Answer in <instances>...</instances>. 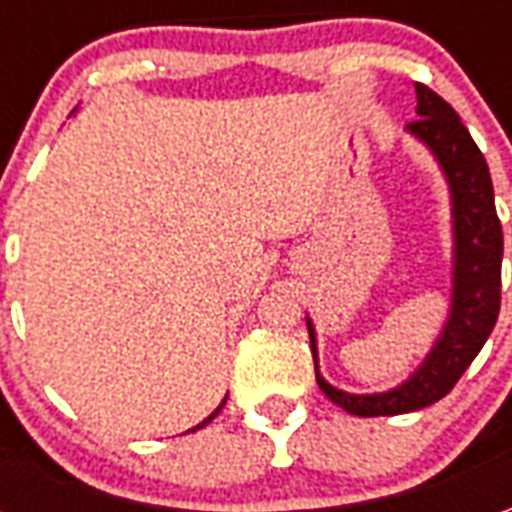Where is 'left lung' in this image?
I'll use <instances>...</instances> for the list:
<instances>
[{
	"mask_svg": "<svg viewBox=\"0 0 512 512\" xmlns=\"http://www.w3.org/2000/svg\"><path fill=\"white\" fill-rule=\"evenodd\" d=\"M417 120L408 131L419 136L436 153L452 191L455 219V290H452L450 321L439 343L430 351L406 384L381 395H348L326 384L318 373L315 334L310 323V348L315 356V378L323 395L356 417H392L433 406L450 395L458 378L472 365L474 356L494 332L502 301V224L496 216L494 183L480 147L469 128L455 115L441 95L428 84L417 82Z\"/></svg>",
	"mask_w": 512,
	"mask_h": 512,
	"instance_id": "left-lung-1",
	"label": "left lung"
}]
</instances>
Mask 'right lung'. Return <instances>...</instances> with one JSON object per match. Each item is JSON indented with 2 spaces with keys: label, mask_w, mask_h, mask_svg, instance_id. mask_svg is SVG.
Masks as SVG:
<instances>
[{
  "label": "right lung",
  "mask_w": 512,
  "mask_h": 512,
  "mask_svg": "<svg viewBox=\"0 0 512 512\" xmlns=\"http://www.w3.org/2000/svg\"><path fill=\"white\" fill-rule=\"evenodd\" d=\"M222 406H224V403H222ZM222 406H219V408H216V411H213V414H211V417H208V419H202V422H200V425H197V428H191V430H200V428H205V425H208V422H211V419H213V417H216V414H219V411H222Z\"/></svg>",
  "instance_id": "obj_1"
}]
</instances>
